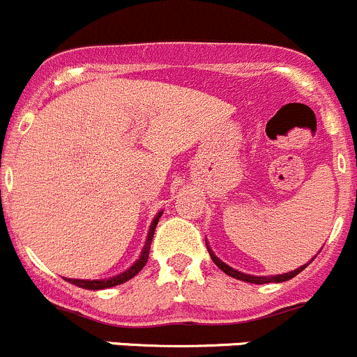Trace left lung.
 <instances>
[{
	"label": "left lung",
	"instance_id": "1",
	"mask_svg": "<svg viewBox=\"0 0 357 357\" xmlns=\"http://www.w3.org/2000/svg\"><path fill=\"white\" fill-rule=\"evenodd\" d=\"M206 248H208V253H210L211 260H213V264H215V266L218 267V269H220V271H224L225 274H229V276H231V278H234V280H239V281H246V283H253V284H266V283H283V281H288V280H291V278H295V276H297V274L302 273V271L305 269V267L309 266L310 262H312V260H310V262H307L305 266L298 267V269H295V271H290V273H284V274H276V276H253V274H245V273H241V271L234 269V267L227 266V264H225V262H222V260L218 259V257L215 255L213 252H211V248H210V245H208V243H206Z\"/></svg>",
	"mask_w": 357,
	"mask_h": 357
}]
</instances>
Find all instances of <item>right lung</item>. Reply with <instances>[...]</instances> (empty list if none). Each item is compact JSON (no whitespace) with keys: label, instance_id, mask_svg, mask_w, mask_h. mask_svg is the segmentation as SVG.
Here are the masks:
<instances>
[{"label":"right lung","instance_id":"1","mask_svg":"<svg viewBox=\"0 0 357 357\" xmlns=\"http://www.w3.org/2000/svg\"><path fill=\"white\" fill-rule=\"evenodd\" d=\"M161 215H163V210L160 213H156V217L153 218L151 222V227L149 232H147V239H146V245H144L142 252H140V257L125 271V273H119L112 278H104V280H70V278H66L69 283L76 284V287L84 288V290H105V288H112V287H118V284L125 283V281L132 280L133 276L140 273L144 269V266L147 264V259H149V250H151V243H153L154 238V229H156L158 222H160Z\"/></svg>","mask_w":357,"mask_h":357}]
</instances>
